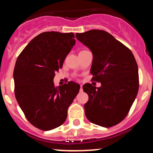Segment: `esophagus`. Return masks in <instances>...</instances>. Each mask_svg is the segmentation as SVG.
<instances>
[{
    "label": "esophagus",
    "mask_w": 153,
    "mask_h": 153,
    "mask_svg": "<svg viewBox=\"0 0 153 153\" xmlns=\"http://www.w3.org/2000/svg\"><path fill=\"white\" fill-rule=\"evenodd\" d=\"M80 91L82 92V85H80Z\"/></svg>",
    "instance_id": "obj_1"
}]
</instances>
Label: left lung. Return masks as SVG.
I'll use <instances>...</instances> for the list:
<instances>
[{
	"instance_id": "left-lung-1",
	"label": "left lung",
	"mask_w": 153,
	"mask_h": 153,
	"mask_svg": "<svg viewBox=\"0 0 153 153\" xmlns=\"http://www.w3.org/2000/svg\"><path fill=\"white\" fill-rule=\"evenodd\" d=\"M75 36L92 52L91 73L93 80L101 83L99 88L90 83L82 86L88 95L85 116L95 124L113 127L127 117L137 95L138 67L134 55L105 31L92 29Z\"/></svg>"
}]
</instances>
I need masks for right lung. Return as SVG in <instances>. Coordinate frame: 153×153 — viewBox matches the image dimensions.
I'll list each match as a JSON object with an SVG mask.
<instances>
[{
  "instance_id": "right-lung-1",
  "label": "right lung",
  "mask_w": 153,
  "mask_h": 153,
  "mask_svg": "<svg viewBox=\"0 0 153 153\" xmlns=\"http://www.w3.org/2000/svg\"><path fill=\"white\" fill-rule=\"evenodd\" d=\"M74 38L73 33H42L26 45L16 62V99L28 121L42 130L62 125L80 90V85L74 82L59 87L53 82L55 73L75 45Z\"/></svg>"
}]
</instances>
